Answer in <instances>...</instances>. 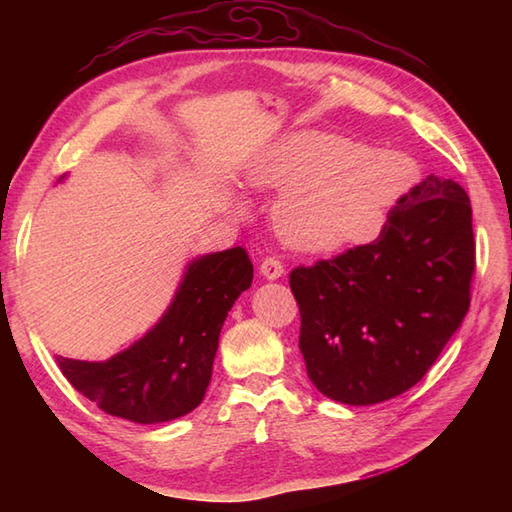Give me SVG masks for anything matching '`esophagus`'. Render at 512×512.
I'll return each instance as SVG.
<instances>
[{"label": "esophagus", "mask_w": 512, "mask_h": 512, "mask_svg": "<svg viewBox=\"0 0 512 512\" xmlns=\"http://www.w3.org/2000/svg\"><path fill=\"white\" fill-rule=\"evenodd\" d=\"M259 270H262V275L266 279H279L281 275H284V264H281L277 257L270 255V257L262 259V264H259Z\"/></svg>", "instance_id": "1"}]
</instances>
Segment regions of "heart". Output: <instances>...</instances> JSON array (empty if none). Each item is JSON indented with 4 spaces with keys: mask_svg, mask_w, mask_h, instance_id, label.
Masks as SVG:
<instances>
[{
    "mask_svg": "<svg viewBox=\"0 0 512 512\" xmlns=\"http://www.w3.org/2000/svg\"><path fill=\"white\" fill-rule=\"evenodd\" d=\"M416 169L398 154H372L352 140L319 132L281 138L255 162L248 182L279 189L275 222L292 246L334 250L365 244L405 193Z\"/></svg>",
    "mask_w": 512,
    "mask_h": 512,
    "instance_id": "heart-1",
    "label": "heart"
}]
</instances>
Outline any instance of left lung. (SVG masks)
I'll return each mask as SVG.
<instances>
[{
  "label": "left lung",
  "instance_id": "obj_1",
  "mask_svg": "<svg viewBox=\"0 0 512 512\" xmlns=\"http://www.w3.org/2000/svg\"><path fill=\"white\" fill-rule=\"evenodd\" d=\"M473 273L469 195L431 173L396 202L374 242L290 273L314 387L345 405L411 389L469 312Z\"/></svg>",
  "mask_w": 512,
  "mask_h": 512
}]
</instances>
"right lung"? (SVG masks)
Masks as SVG:
<instances>
[{
	"label": "right lung",
	"instance_id": "add662e5",
	"mask_svg": "<svg viewBox=\"0 0 512 512\" xmlns=\"http://www.w3.org/2000/svg\"><path fill=\"white\" fill-rule=\"evenodd\" d=\"M250 281L253 262L242 246L195 259L154 330L105 363L57 356L61 374L110 416L176 420L202 402L224 319Z\"/></svg>",
	"mask_w": 512,
	"mask_h": 512
}]
</instances>
